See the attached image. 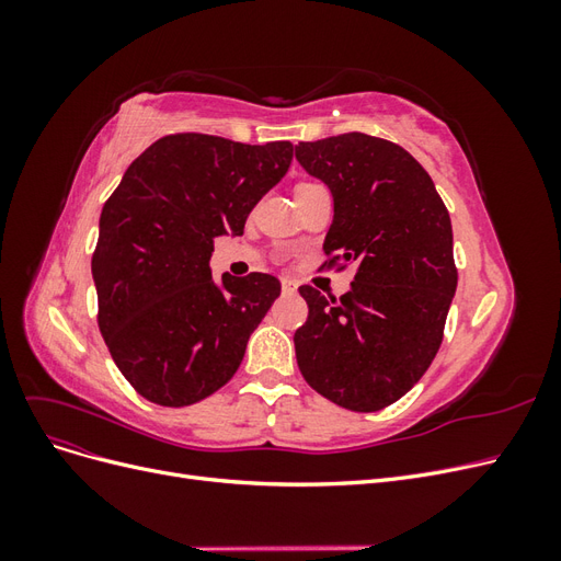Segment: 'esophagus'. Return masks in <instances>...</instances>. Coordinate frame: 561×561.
Returning <instances> with one entry per match:
<instances>
[{
    "label": "esophagus",
    "instance_id": "1",
    "mask_svg": "<svg viewBox=\"0 0 561 561\" xmlns=\"http://www.w3.org/2000/svg\"><path fill=\"white\" fill-rule=\"evenodd\" d=\"M280 287H283V293H285V295H295V293H297V287H299V283H297L295 278H287V276H283V278H280Z\"/></svg>",
    "mask_w": 561,
    "mask_h": 561
}]
</instances>
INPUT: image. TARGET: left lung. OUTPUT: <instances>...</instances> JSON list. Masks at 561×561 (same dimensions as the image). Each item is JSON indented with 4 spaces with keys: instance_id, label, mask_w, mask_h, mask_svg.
<instances>
[{
    "instance_id": "1",
    "label": "left lung",
    "mask_w": 561,
    "mask_h": 561,
    "mask_svg": "<svg viewBox=\"0 0 561 561\" xmlns=\"http://www.w3.org/2000/svg\"><path fill=\"white\" fill-rule=\"evenodd\" d=\"M295 157L334 201L322 250L360 264L339 301L299 287L309 320L295 332L297 365L334 404L383 410L443 344L458 280L449 213L423 165L388 140L344 133L299 142Z\"/></svg>"
}]
</instances>
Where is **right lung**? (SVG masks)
<instances>
[{"label": "right lung", "instance_id": "obj_1", "mask_svg": "<svg viewBox=\"0 0 561 561\" xmlns=\"http://www.w3.org/2000/svg\"><path fill=\"white\" fill-rule=\"evenodd\" d=\"M290 163V142L165 135L107 198L91 262L98 325L116 367L149 402L194 404L239 369L280 283L268 274L215 280L213 243L243 233Z\"/></svg>", "mask_w": 561, "mask_h": 561}]
</instances>
